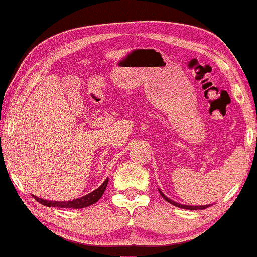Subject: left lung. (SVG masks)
I'll return each mask as SVG.
<instances>
[{
  "mask_svg": "<svg viewBox=\"0 0 257 257\" xmlns=\"http://www.w3.org/2000/svg\"><path fill=\"white\" fill-rule=\"evenodd\" d=\"M158 192H160V194L162 195V198L164 199V200L169 202V204H172V205H174V206H176V207L185 208V210H205V208H207L208 206H211V205H202V206H188V205H182V204H179V202H175V201L170 200L169 198H167V196L163 194V193H162V191H161V189H158Z\"/></svg>",
  "mask_w": 257,
  "mask_h": 257,
  "instance_id": "left-lung-1",
  "label": "left lung"
}]
</instances>
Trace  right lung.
Instances as JSON below:
<instances>
[{
    "instance_id": "1",
    "label": "right lung",
    "mask_w": 257,
    "mask_h": 257,
    "mask_svg": "<svg viewBox=\"0 0 257 257\" xmlns=\"http://www.w3.org/2000/svg\"><path fill=\"white\" fill-rule=\"evenodd\" d=\"M107 183H108V179L104 180V182L101 185L99 188L95 189L89 194L82 196V198L74 199V200L69 201H51V200H44V199L38 198V196H34V199L38 202H40L41 205L47 206V207H62V208H83L87 207V206H90L96 202L102 196V194L106 191Z\"/></svg>"
}]
</instances>
